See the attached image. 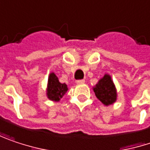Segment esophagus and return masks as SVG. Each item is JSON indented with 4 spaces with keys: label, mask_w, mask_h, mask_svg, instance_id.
Wrapping results in <instances>:
<instances>
[{
    "label": "esophagus",
    "mask_w": 150,
    "mask_h": 150,
    "mask_svg": "<svg viewBox=\"0 0 150 150\" xmlns=\"http://www.w3.org/2000/svg\"><path fill=\"white\" fill-rule=\"evenodd\" d=\"M85 82V80H77L76 81V83L77 84H83Z\"/></svg>",
    "instance_id": "34e87169"
}]
</instances>
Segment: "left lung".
Instances as JSON below:
<instances>
[{"instance_id": "left-lung-1", "label": "left lung", "mask_w": 150, "mask_h": 150, "mask_svg": "<svg viewBox=\"0 0 150 150\" xmlns=\"http://www.w3.org/2000/svg\"><path fill=\"white\" fill-rule=\"evenodd\" d=\"M93 91L96 97L104 105H109L115 102L117 93L110 75H105L102 79H100L98 84H96V86L93 88Z\"/></svg>"}]
</instances>
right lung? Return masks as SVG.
<instances>
[{"label": "right lung", "mask_w": 150, "mask_h": 150, "mask_svg": "<svg viewBox=\"0 0 150 150\" xmlns=\"http://www.w3.org/2000/svg\"><path fill=\"white\" fill-rule=\"evenodd\" d=\"M68 90V87L65 83L62 84L59 82L58 78L54 73H51L48 80V98L54 101H58L65 94Z\"/></svg>", "instance_id": "add662e5"}]
</instances>
